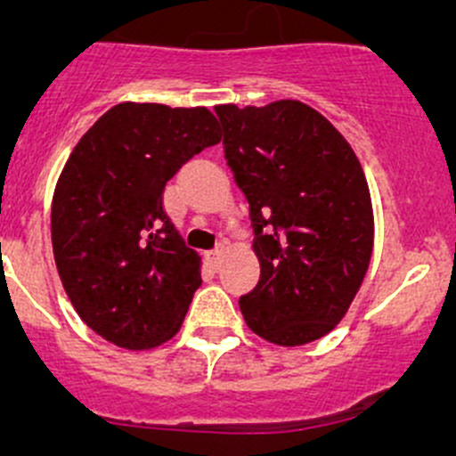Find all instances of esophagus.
I'll list each match as a JSON object with an SVG mask.
<instances>
[{
  "label": "esophagus",
  "mask_w": 456,
  "mask_h": 456,
  "mask_svg": "<svg viewBox=\"0 0 456 456\" xmlns=\"http://www.w3.org/2000/svg\"><path fill=\"white\" fill-rule=\"evenodd\" d=\"M224 254H227V247H224V242H220V245L216 247V249H211V251H209V260H211V265L218 266L220 262H223Z\"/></svg>",
  "instance_id": "1"
}]
</instances>
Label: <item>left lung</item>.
Instances as JSON below:
<instances>
[{
  "instance_id": "obj_1",
  "label": "left lung",
  "mask_w": 456,
  "mask_h": 456,
  "mask_svg": "<svg viewBox=\"0 0 456 456\" xmlns=\"http://www.w3.org/2000/svg\"><path fill=\"white\" fill-rule=\"evenodd\" d=\"M224 159L249 202L256 289L240 297L249 329L302 346L339 324L372 254L369 183L346 139L314 108L216 105Z\"/></svg>"
}]
</instances>
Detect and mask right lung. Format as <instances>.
Here are the masks:
<instances>
[{"mask_svg": "<svg viewBox=\"0 0 456 456\" xmlns=\"http://www.w3.org/2000/svg\"><path fill=\"white\" fill-rule=\"evenodd\" d=\"M220 141L207 108L118 103L81 136L53 199L59 278L81 320L130 351L178 333L200 257L163 209L169 178Z\"/></svg>", "mask_w": 456, "mask_h": 456, "instance_id": "right-lung-1", "label": "right lung"}]
</instances>
